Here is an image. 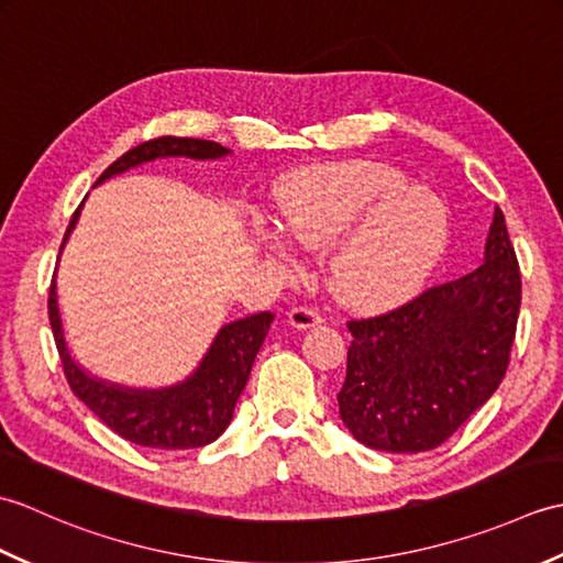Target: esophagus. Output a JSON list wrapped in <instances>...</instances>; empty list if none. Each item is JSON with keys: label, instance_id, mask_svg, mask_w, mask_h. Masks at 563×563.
Instances as JSON below:
<instances>
[{"label": "esophagus", "instance_id": "esophagus-1", "mask_svg": "<svg viewBox=\"0 0 563 563\" xmlns=\"http://www.w3.org/2000/svg\"><path fill=\"white\" fill-rule=\"evenodd\" d=\"M290 327L295 329H309V327H317L321 324V314L317 312L314 307H292L290 314H288Z\"/></svg>", "mask_w": 563, "mask_h": 563}]
</instances>
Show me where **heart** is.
I'll return each instance as SVG.
<instances>
[{
  "label": "heart",
  "mask_w": 563,
  "mask_h": 563,
  "mask_svg": "<svg viewBox=\"0 0 563 563\" xmlns=\"http://www.w3.org/2000/svg\"><path fill=\"white\" fill-rule=\"evenodd\" d=\"M275 208L295 242L329 244V288L357 309H387L409 300L450 239L440 198L377 162L297 172L275 188ZM261 242L280 261L290 258L285 234L263 230Z\"/></svg>",
  "instance_id": "obj_1"
}]
</instances>
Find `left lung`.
I'll list each match as a JSON object with an SVG mask.
<instances>
[{"instance_id": "1", "label": "left lung", "mask_w": 563, "mask_h": 563, "mask_svg": "<svg viewBox=\"0 0 563 563\" xmlns=\"http://www.w3.org/2000/svg\"><path fill=\"white\" fill-rule=\"evenodd\" d=\"M520 268L506 218L494 212L484 263L387 314L351 319L339 413L363 445H442L498 389L520 314Z\"/></svg>"}]
</instances>
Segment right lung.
Here are the masks:
<instances>
[{"label": "right lung", "instance_id": "1", "mask_svg": "<svg viewBox=\"0 0 563 563\" xmlns=\"http://www.w3.org/2000/svg\"><path fill=\"white\" fill-rule=\"evenodd\" d=\"M230 150L210 140L196 137H154L142 145L128 150L121 159H115L106 169L99 181H106L121 172L133 169L159 157H190V159H220ZM84 206V202H81ZM81 206L75 210L63 239V246L75 230ZM59 246V251H63ZM47 314L55 345L63 361L65 377L69 389L109 426L113 433L135 442L142 448L154 450H190L210 445L218 440L232 421L239 394L244 391L246 379L251 375V365L256 361L266 333L273 324L271 312H258L244 319H236L218 331L212 345L202 357L196 373L188 379L178 382L174 387L164 389H130L121 385H111L84 373L71 361L67 351V341L63 333V319H59L55 275L47 295Z\"/></svg>", "mask_w": 563, "mask_h": 563}]
</instances>
